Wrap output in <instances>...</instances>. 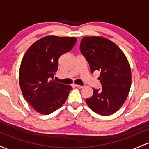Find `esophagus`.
I'll list each match as a JSON object with an SVG mask.
<instances>
[{
    "mask_svg": "<svg viewBox=\"0 0 149 149\" xmlns=\"http://www.w3.org/2000/svg\"><path fill=\"white\" fill-rule=\"evenodd\" d=\"M76 85V88H80V89H81V88H83V85Z\"/></svg>",
    "mask_w": 149,
    "mask_h": 149,
    "instance_id": "34e87169",
    "label": "esophagus"
}]
</instances>
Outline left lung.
Wrapping results in <instances>:
<instances>
[{
    "label": "left lung",
    "mask_w": 149,
    "mask_h": 149,
    "mask_svg": "<svg viewBox=\"0 0 149 149\" xmlns=\"http://www.w3.org/2000/svg\"><path fill=\"white\" fill-rule=\"evenodd\" d=\"M80 52L90 65V71H100L102 89H93L86 99L88 107L97 114L111 115L123 106L131 86V70L123 51L114 42L102 37H84Z\"/></svg>",
    "instance_id": "obj_1"
}]
</instances>
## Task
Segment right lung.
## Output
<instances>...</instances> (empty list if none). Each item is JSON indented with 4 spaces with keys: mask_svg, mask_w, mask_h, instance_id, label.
<instances>
[{
    "mask_svg": "<svg viewBox=\"0 0 149 149\" xmlns=\"http://www.w3.org/2000/svg\"><path fill=\"white\" fill-rule=\"evenodd\" d=\"M74 37L49 36L34 42L22 59L19 85L23 96L41 114H50L66 102L71 87L53 80L58 61L76 44Z\"/></svg>",
    "mask_w": 149,
    "mask_h": 149,
    "instance_id": "1",
    "label": "right lung"
}]
</instances>
